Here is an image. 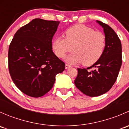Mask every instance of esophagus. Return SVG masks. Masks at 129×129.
Returning <instances> with one entry per match:
<instances>
[{
	"mask_svg": "<svg viewBox=\"0 0 129 129\" xmlns=\"http://www.w3.org/2000/svg\"><path fill=\"white\" fill-rule=\"evenodd\" d=\"M70 67H71V66H70V65H69V64H67V63H66V69H69Z\"/></svg>",
	"mask_w": 129,
	"mask_h": 129,
	"instance_id": "1",
	"label": "esophagus"
}]
</instances>
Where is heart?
<instances>
[{"label": "heart", "instance_id": "obj_1", "mask_svg": "<svg viewBox=\"0 0 129 129\" xmlns=\"http://www.w3.org/2000/svg\"><path fill=\"white\" fill-rule=\"evenodd\" d=\"M105 46L106 37L102 32L82 24L68 28L65 37H57L52 44L53 50L58 58L70 52L73 47L74 52L67 57V60L85 66L96 63L103 55Z\"/></svg>", "mask_w": 129, "mask_h": 129}]
</instances>
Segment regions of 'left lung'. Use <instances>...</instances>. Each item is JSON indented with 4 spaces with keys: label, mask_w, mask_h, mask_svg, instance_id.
<instances>
[{
    "label": "left lung",
    "mask_w": 129,
    "mask_h": 129,
    "mask_svg": "<svg viewBox=\"0 0 129 129\" xmlns=\"http://www.w3.org/2000/svg\"><path fill=\"white\" fill-rule=\"evenodd\" d=\"M104 28L106 37L103 55L96 63L86 69H77L74 83L79 90L89 97H96L106 93L117 79L122 66V45L115 31L107 24L98 20ZM94 68L93 70H90Z\"/></svg>",
    "instance_id": "1"
}]
</instances>
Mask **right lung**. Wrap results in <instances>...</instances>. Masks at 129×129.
I'll list each match as a JSON object with an SVG mask.
<instances>
[{
    "mask_svg": "<svg viewBox=\"0 0 129 129\" xmlns=\"http://www.w3.org/2000/svg\"><path fill=\"white\" fill-rule=\"evenodd\" d=\"M60 22L35 19L14 35L8 52V67L13 82L32 97L44 95L52 88L55 75L65 63L54 54L52 40Z\"/></svg>",
    "mask_w": 129,
    "mask_h": 129,
    "instance_id": "obj_1",
    "label": "right lung"
}]
</instances>
